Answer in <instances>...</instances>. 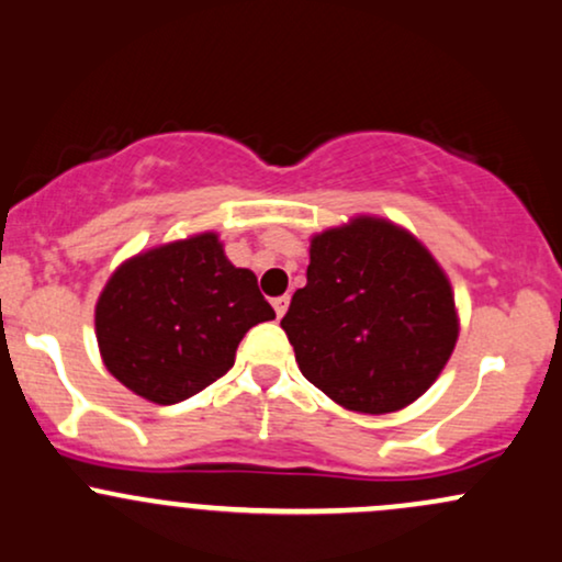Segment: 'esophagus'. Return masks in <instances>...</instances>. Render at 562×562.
Instances as JSON below:
<instances>
[{"mask_svg": "<svg viewBox=\"0 0 562 562\" xmlns=\"http://www.w3.org/2000/svg\"><path fill=\"white\" fill-rule=\"evenodd\" d=\"M286 307H289V294H281V297L273 300V311H276V315H279V318H283Z\"/></svg>", "mask_w": 562, "mask_h": 562, "instance_id": "obj_1", "label": "esophagus"}]
</instances>
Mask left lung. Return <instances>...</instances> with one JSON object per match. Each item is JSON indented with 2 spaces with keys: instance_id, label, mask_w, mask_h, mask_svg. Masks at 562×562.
<instances>
[{
  "instance_id": "left-lung-1",
  "label": "left lung",
  "mask_w": 562,
  "mask_h": 562,
  "mask_svg": "<svg viewBox=\"0 0 562 562\" xmlns=\"http://www.w3.org/2000/svg\"><path fill=\"white\" fill-rule=\"evenodd\" d=\"M307 382L348 412H401L449 363L459 313L414 233L374 214L311 238L307 283L281 318Z\"/></svg>"
}]
</instances>
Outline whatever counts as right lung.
<instances>
[{"mask_svg": "<svg viewBox=\"0 0 562 562\" xmlns=\"http://www.w3.org/2000/svg\"><path fill=\"white\" fill-rule=\"evenodd\" d=\"M273 318L257 276L236 268L206 231L119 265L94 305V337L124 387L169 406L220 380L244 334Z\"/></svg>", "mask_w": 562, "mask_h": 562, "instance_id": "1", "label": "right lung"}]
</instances>
